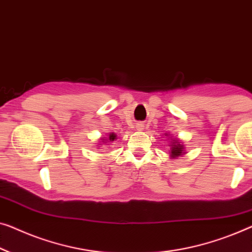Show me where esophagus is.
<instances>
[{"mask_svg": "<svg viewBox=\"0 0 252 252\" xmlns=\"http://www.w3.org/2000/svg\"><path fill=\"white\" fill-rule=\"evenodd\" d=\"M136 127H137L138 131H142V130L145 129V125H144V123H141V122L140 123H137Z\"/></svg>", "mask_w": 252, "mask_h": 252, "instance_id": "esophagus-1", "label": "esophagus"}]
</instances>
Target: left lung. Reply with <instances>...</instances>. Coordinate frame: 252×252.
<instances>
[{
    "label": "left lung",
    "mask_w": 252,
    "mask_h": 252,
    "mask_svg": "<svg viewBox=\"0 0 252 252\" xmlns=\"http://www.w3.org/2000/svg\"><path fill=\"white\" fill-rule=\"evenodd\" d=\"M165 136L168 137V139H170V144H168V146H170V150H168V154H170L171 159H176L178 157H181L182 155H185L187 153L186 145L181 139L175 138L167 133L165 134Z\"/></svg>",
    "instance_id": "1"
}]
</instances>
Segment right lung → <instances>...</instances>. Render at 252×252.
<instances>
[{"mask_svg": "<svg viewBox=\"0 0 252 252\" xmlns=\"http://www.w3.org/2000/svg\"><path fill=\"white\" fill-rule=\"evenodd\" d=\"M116 139H118V138H116L115 132H108L107 137H102V138H100L99 142L96 145V148L97 149H100L102 147H104V146L110 145V144H108V142L114 141V140H116Z\"/></svg>", "mask_w": 252, "mask_h": 252, "instance_id": "add662e5", "label": "right lung"}]
</instances>
